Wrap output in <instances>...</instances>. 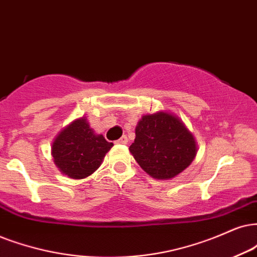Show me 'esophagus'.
Wrapping results in <instances>:
<instances>
[{
	"label": "esophagus",
	"mask_w": 257,
	"mask_h": 257,
	"mask_svg": "<svg viewBox=\"0 0 257 257\" xmlns=\"http://www.w3.org/2000/svg\"><path fill=\"white\" fill-rule=\"evenodd\" d=\"M116 142H117V144H119V145H125V144H128V138H126L125 135H123L122 138L118 139Z\"/></svg>",
	"instance_id": "esophagus-1"
}]
</instances>
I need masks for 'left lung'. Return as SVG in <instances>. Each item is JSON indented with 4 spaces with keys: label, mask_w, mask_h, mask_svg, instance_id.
<instances>
[{
    "label": "left lung",
    "mask_w": 257,
    "mask_h": 257,
    "mask_svg": "<svg viewBox=\"0 0 257 257\" xmlns=\"http://www.w3.org/2000/svg\"><path fill=\"white\" fill-rule=\"evenodd\" d=\"M135 134L129 151L142 170L155 179H172L190 166L196 157L192 134L171 113L144 116Z\"/></svg>",
    "instance_id": "8db88e82"
}]
</instances>
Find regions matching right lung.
Returning <instances> with one entry per match:
<instances>
[{"label":"right lung","mask_w":257,"mask_h":257,"mask_svg":"<svg viewBox=\"0 0 257 257\" xmlns=\"http://www.w3.org/2000/svg\"><path fill=\"white\" fill-rule=\"evenodd\" d=\"M112 146L103 135L92 132L86 118H79L57 136L52 146V154L64 174L73 179H83L100 166Z\"/></svg>","instance_id":"add662e5"}]
</instances>
